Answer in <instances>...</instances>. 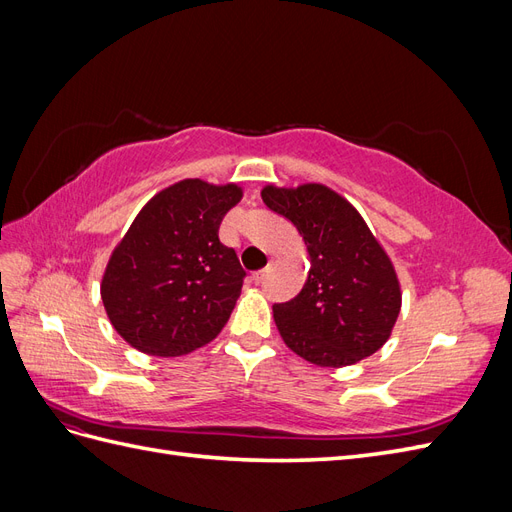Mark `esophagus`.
<instances>
[{
	"label": "esophagus",
	"instance_id": "34e87169",
	"mask_svg": "<svg viewBox=\"0 0 512 512\" xmlns=\"http://www.w3.org/2000/svg\"><path fill=\"white\" fill-rule=\"evenodd\" d=\"M273 262H275V260H271V262H269V265H267L265 269H262V271H256V273H254V280H256V282H260V280H265V277H267V275L271 273V269H273Z\"/></svg>",
	"mask_w": 512,
	"mask_h": 512
}]
</instances>
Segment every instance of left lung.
<instances>
[{
  "label": "left lung",
  "mask_w": 512,
  "mask_h": 512,
  "mask_svg": "<svg viewBox=\"0 0 512 512\" xmlns=\"http://www.w3.org/2000/svg\"><path fill=\"white\" fill-rule=\"evenodd\" d=\"M265 205L297 226L307 245V282L273 305L286 346L320 367L352 365L389 339L399 316L395 269L348 200L318 183L262 190Z\"/></svg>",
  "instance_id": "obj_1"
}]
</instances>
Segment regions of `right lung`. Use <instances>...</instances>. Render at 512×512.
Here are the masks:
<instances>
[{"label": "right lung", "mask_w": 512, "mask_h": 512, "mask_svg": "<svg viewBox=\"0 0 512 512\" xmlns=\"http://www.w3.org/2000/svg\"><path fill=\"white\" fill-rule=\"evenodd\" d=\"M241 200L237 185L185 179L153 196L115 247L102 303L136 350L179 356L209 344L228 322L245 271L220 224Z\"/></svg>", "instance_id": "obj_1"}]
</instances>
